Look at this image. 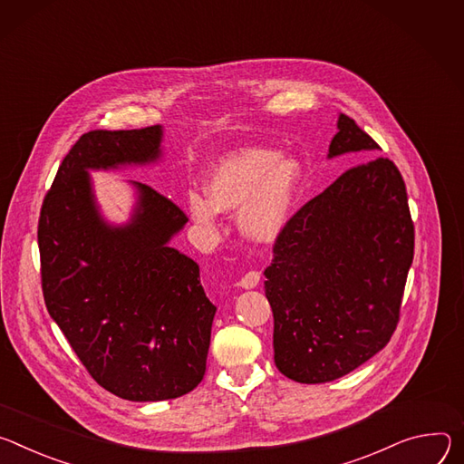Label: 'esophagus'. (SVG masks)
<instances>
[{"label":"esophagus","instance_id":"34e87169","mask_svg":"<svg viewBox=\"0 0 464 464\" xmlns=\"http://www.w3.org/2000/svg\"><path fill=\"white\" fill-rule=\"evenodd\" d=\"M241 287H245V289H252V287H256L260 284V273H256V271H246L241 278H239V282H237Z\"/></svg>","mask_w":464,"mask_h":464}]
</instances>
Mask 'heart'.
Returning <instances> with one entry per match:
<instances>
[{
  "label": "heart",
  "mask_w": 464,
  "mask_h": 464,
  "mask_svg": "<svg viewBox=\"0 0 464 464\" xmlns=\"http://www.w3.org/2000/svg\"><path fill=\"white\" fill-rule=\"evenodd\" d=\"M300 180V164L273 149H241L214 169L208 193L188 195L189 212L206 228H216L221 210L243 206L239 227L254 241H271L284 228Z\"/></svg>",
  "instance_id": "heart-1"
}]
</instances>
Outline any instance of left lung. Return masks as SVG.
I'll return each instance as SVG.
<instances>
[{"mask_svg": "<svg viewBox=\"0 0 464 464\" xmlns=\"http://www.w3.org/2000/svg\"><path fill=\"white\" fill-rule=\"evenodd\" d=\"M328 157L380 145L352 118L339 116ZM266 269L275 363L298 383L337 380L392 337L415 254L401 173L374 157L348 168L307 200L278 232Z\"/></svg>", "mask_w": 464, "mask_h": 464, "instance_id": "8db88e82", "label": "left lung"}]
</instances>
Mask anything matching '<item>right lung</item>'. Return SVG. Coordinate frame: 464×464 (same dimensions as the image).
I'll return each instance as SVG.
<instances>
[{
    "instance_id": "1",
    "label": "right lung",
    "mask_w": 464,
    "mask_h": 464,
    "mask_svg": "<svg viewBox=\"0 0 464 464\" xmlns=\"http://www.w3.org/2000/svg\"><path fill=\"white\" fill-rule=\"evenodd\" d=\"M159 125L84 132L64 157L38 219L40 278L49 315L88 374L132 401L193 391L206 371L218 307L198 266L168 241L186 223L179 206L147 184L132 223L97 216L86 169L160 157Z\"/></svg>"
}]
</instances>
